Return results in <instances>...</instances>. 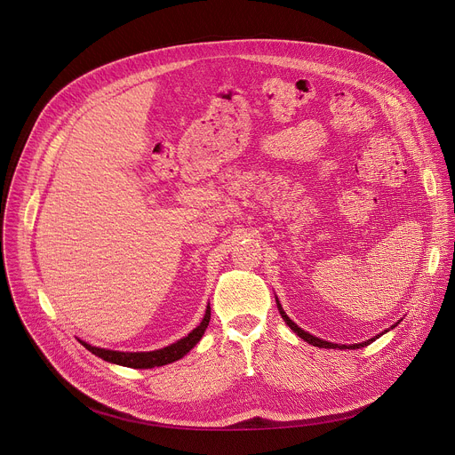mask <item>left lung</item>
<instances>
[{"label": "left lung", "mask_w": 455, "mask_h": 455, "mask_svg": "<svg viewBox=\"0 0 455 455\" xmlns=\"http://www.w3.org/2000/svg\"><path fill=\"white\" fill-rule=\"evenodd\" d=\"M277 307H279V311H281V316L284 318V322L288 323V326L304 340V342H307V344H311V346H316V347H326V349H360V347H363V346H369L371 342H374L378 337H374V339H371V340H367V342H362V344H353V346H339V344H331V342H326V340H320V339H316V337H313V335H309V333H306L304 330H300L297 323L283 311V307H281V304H279V300H277ZM396 326V323H395ZM393 326V328H395Z\"/></svg>", "instance_id": "obj_1"}]
</instances>
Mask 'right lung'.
I'll return each mask as SVG.
<instances>
[{"mask_svg": "<svg viewBox=\"0 0 455 455\" xmlns=\"http://www.w3.org/2000/svg\"><path fill=\"white\" fill-rule=\"evenodd\" d=\"M211 322V306H207L205 316L202 320L200 326L196 330H192L187 337H183L181 340L158 349V351H149V353H120V351H109V349H100L95 346H90L86 342H81L88 351H92L93 355H97L99 358L116 363V365H124V367H133V369H151V367H160V365H167L171 362L180 360L181 356H185L194 346L200 342V339L204 337L207 326Z\"/></svg>", "mask_w": 455, "mask_h": 455, "instance_id": "1", "label": "right lung"}]
</instances>
